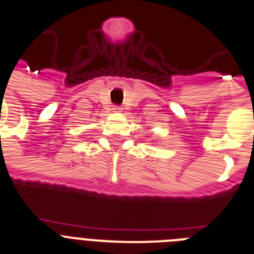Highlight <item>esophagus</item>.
<instances>
[{
    "instance_id": "34e87169",
    "label": "esophagus",
    "mask_w": 254,
    "mask_h": 254,
    "mask_svg": "<svg viewBox=\"0 0 254 254\" xmlns=\"http://www.w3.org/2000/svg\"><path fill=\"white\" fill-rule=\"evenodd\" d=\"M112 110H114V112H121V110H123V108H121L120 106H114V108H112Z\"/></svg>"
}]
</instances>
